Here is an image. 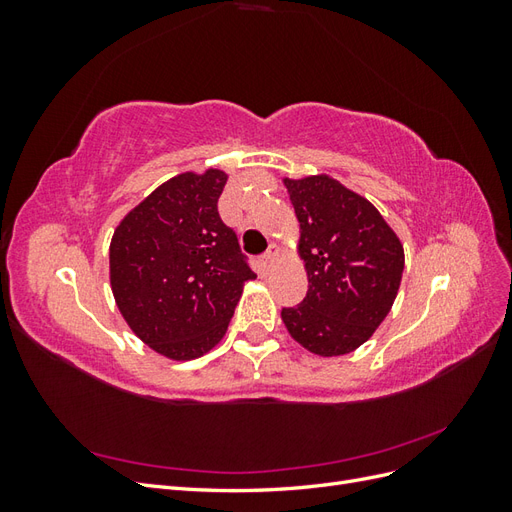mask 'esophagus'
<instances>
[{
  "label": "esophagus",
  "mask_w": 512,
  "mask_h": 512,
  "mask_svg": "<svg viewBox=\"0 0 512 512\" xmlns=\"http://www.w3.org/2000/svg\"><path fill=\"white\" fill-rule=\"evenodd\" d=\"M275 256H277V250H275V247H269V250L260 256L258 265H260V271H262V273H267V271L273 267Z\"/></svg>",
  "instance_id": "esophagus-1"
}]
</instances>
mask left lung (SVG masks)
<instances>
[{
  "mask_svg": "<svg viewBox=\"0 0 512 512\" xmlns=\"http://www.w3.org/2000/svg\"><path fill=\"white\" fill-rule=\"evenodd\" d=\"M286 188L301 222L305 299L282 309L292 339L320 356L365 344L391 312L404 273V247L378 209L324 175Z\"/></svg>",
  "mask_w": 512,
  "mask_h": 512,
  "instance_id": "left-lung-1",
  "label": "left lung"
}]
</instances>
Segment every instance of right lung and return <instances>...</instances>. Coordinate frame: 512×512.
<instances>
[{
  "instance_id": "1",
  "label": "right lung",
  "mask_w": 512,
  "mask_h": 512,
  "mask_svg": "<svg viewBox=\"0 0 512 512\" xmlns=\"http://www.w3.org/2000/svg\"><path fill=\"white\" fill-rule=\"evenodd\" d=\"M222 170L185 173L149 194L117 226L111 286L119 312L147 346L188 361L224 337L256 273L218 211Z\"/></svg>"
}]
</instances>
